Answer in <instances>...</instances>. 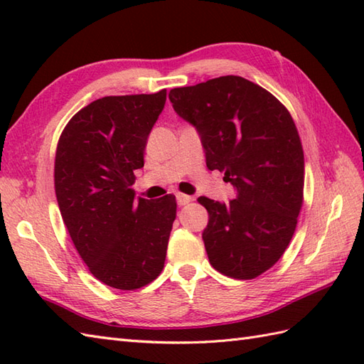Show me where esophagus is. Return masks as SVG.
I'll use <instances>...</instances> for the list:
<instances>
[{"label":"esophagus","instance_id":"1","mask_svg":"<svg viewBox=\"0 0 364 364\" xmlns=\"http://www.w3.org/2000/svg\"><path fill=\"white\" fill-rule=\"evenodd\" d=\"M176 202L180 206H184V205H188V203L192 202V197H189L186 194H176Z\"/></svg>","mask_w":364,"mask_h":364}]
</instances>
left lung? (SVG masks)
Listing matches in <instances>:
<instances>
[{
    "instance_id": "8db88e82",
    "label": "left lung",
    "mask_w": 364,
    "mask_h": 364,
    "mask_svg": "<svg viewBox=\"0 0 364 364\" xmlns=\"http://www.w3.org/2000/svg\"><path fill=\"white\" fill-rule=\"evenodd\" d=\"M175 112L198 131L206 167L225 173L236 198L200 197L210 215L203 230L211 266L252 280L282 258L304 203L305 162L288 109L258 84L220 76L168 94Z\"/></svg>"
}]
</instances>
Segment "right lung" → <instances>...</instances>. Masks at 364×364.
<instances>
[{
  "instance_id": "right-lung-1",
  "label": "right lung",
  "mask_w": 364,
  "mask_h": 364,
  "mask_svg": "<svg viewBox=\"0 0 364 364\" xmlns=\"http://www.w3.org/2000/svg\"><path fill=\"white\" fill-rule=\"evenodd\" d=\"M167 92L103 97L67 123L54 159L60 215L95 278L115 289L151 283L164 267L175 196L134 198L150 131Z\"/></svg>"
}]
</instances>
